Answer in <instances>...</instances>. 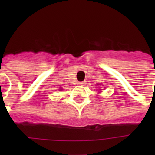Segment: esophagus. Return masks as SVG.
Listing matches in <instances>:
<instances>
[{
    "label": "esophagus",
    "mask_w": 155,
    "mask_h": 155,
    "mask_svg": "<svg viewBox=\"0 0 155 155\" xmlns=\"http://www.w3.org/2000/svg\"><path fill=\"white\" fill-rule=\"evenodd\" d=\"M79 84V85H82V86H83V85L85 84V82H84V81H83V82H80V83H79V84Z\"/></svg>",
    "instance_id": "esophagus-1"
}]
</instances>
